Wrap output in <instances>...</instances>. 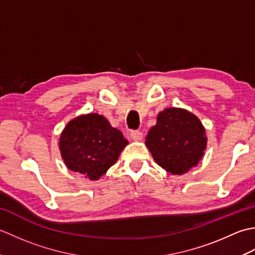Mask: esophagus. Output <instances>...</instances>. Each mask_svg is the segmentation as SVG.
I'll return each instance as SVG.
<instances>
[{
	"mask_svg": "<svg viewBox=\"0 0 255 255\" xmlns=\"http://www.w3.org/2000/svg\"><path fill=\"white\" fill-rule=\"evenodd\" d=\"M130 138L133 140V141H140L142 139V132L139 130H132L130 132Z\"/></svg>",
	"mask_w": 255,
	"mask_h": 255,
	"instance_id": "1",
	"label": "esophagus"
}]
</instances>
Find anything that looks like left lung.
<instances>
[{
    "instance_id": "1",
    "label": "left lung",
    "mask_w": 255,
    "mask_h": 255,
    "mask_svg": "<svg viewBox=\"0 0 255 255\" xmlns=\"http://www.w3.org/2000/svg\"><path fill=\"white\" fill-rule=\"evenodd\" d=\"M207 144L199 119L182 108H166L145 137V145L162 169L181 175L198 164Z\"/></svg>"
}]
</instances>
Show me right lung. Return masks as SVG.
I'll use <instances>...</instances> for the list:
<instances>
[{"label":"right lung","instance_id":"1","mask_svg":"<svg viewBox=\"0 0 255 255\" xmlns=\"http://www.w3.org/2000/svg\"><path fill=\"white\" fill-rule=\"evenodd\" d=\"M127 144L121 130L104 116L92 113L67 124L59 148L69 170L96 181L116 163Z\"/></svg>","mask_w":255,"mask_h":255}]
</instances>
